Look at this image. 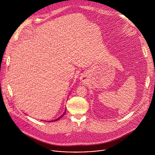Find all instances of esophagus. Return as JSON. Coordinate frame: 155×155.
Segmentation results:
<instances>
[{
    "label": "esophagus",
    "mask_w": 155,
    "mask_h": 155,
    "mask_svg": "<svg viewBox=\"0 0 155 155\" xmlns=\"http://www.w3.org/2000/svg\"><path fill=\"white\" fill-rule=\"evenodd\" d=\"M84 78H86V76H85V75H82V76H81L80 79H81V80H84Z\"/></svg>",
    "instance_id": "34e87169"
}]
</instances>
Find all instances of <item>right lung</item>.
I'll use <instances>...</instances> for the list:
<instances>
[{
  "label": "right lung",
  "instance_id": "obj_1",
  "mask_svg": "<svg viewBox=\"0 0 155 155\" xmlns=\"http://www.w3.org/2000/svg\"><path fill=\"white\" fill-rule=\"evenodd\" d=\"M65 113H66V108H65V110L64 112L63 113V114H62V115H61L59 117H58V118H56V119H55V120H52V121H48V122H50H50H51V121L52 122V121H58V120H59V119H61V118H62V117L65 114Z\"/></svg>",
  "mask_w": 155,
  "mask_h": 155
}]
</instances>
